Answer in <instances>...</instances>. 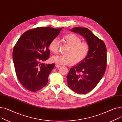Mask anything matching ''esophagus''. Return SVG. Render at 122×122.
I'll return each mask as SVG.
<instances>
[{
    "mask_svg": "<svg viewBox=\"0 0 122 122\" xmlns=\"http://www.w3.org/2000/svg\"><path fill=\"white\" fill-rule=\"evenodd\" d=\"M55 66H56V67H60L61 66L60 65H59V64H56V65H55Z\"/></svg>",
    "mask_w": 122,
    "mask_h": 122,
    "instance_id": "34e87169",
    "label": "esophagus"
}]
</instances>
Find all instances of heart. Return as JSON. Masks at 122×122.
I'll return each mask as SVG.
<instances>
[{
  "mask_svg": "<svg viewBox=\"0 0 122 122\" xmlns=\"http://www.w3.org/2000/svg\"><path fill=\"white\" fill-rule=\"evenodd\" d=\"M62 40L64 44L69 46L66 53V55H56L52 56L51 61L52 62L59 65H72L74 63L81 62L88 56L90 51L89 44L86 42L81 41V38L76 34H67L62 37ZM49 49L53 53L58 52L59 50L58 39H54L50 42Z\"/></svg>",
  "mask_w": 122,
  "mask_h": 122,
  "instance_id": "b5f03b06",
  "label": "heart"
}]
</instances>
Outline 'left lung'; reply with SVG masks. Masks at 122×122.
Returning a JSON list of instances; mask_svg holds the SVG:
<instances>
[{
    "label": "left lung",
    "instance_id": "left-lung-1",
    "mask_svg": "<svg viewBox=\"0 0 122 122\" xmlns=\"http://www.w3.org/2000/svg\"><path fill=\"white\" fill-rule=\"evenodd\" d=\"M70 30L84 37L90 46L88 56L71 68L67 75V85L74 92L86 94L94 89L103 77L106 68V47L87 28L73 27Z\"/></svg>",
    "mask_w": 122,
    "mask_h": 122
}]
</instances>
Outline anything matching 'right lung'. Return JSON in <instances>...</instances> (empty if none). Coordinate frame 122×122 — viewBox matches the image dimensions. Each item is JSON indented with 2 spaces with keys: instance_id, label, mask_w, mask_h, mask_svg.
Returning a JSON list of instances; mask_svg holds the SVG:
<instances>
[{
  "instance_id": "right-lung-1",
  "label": "right lung",
  "mask_w": 122,
  "mask_h": 122,
  "mask_svg": "<svg viewBox=\"0 0 122 122\" xmlns=\"http://www.w3.org/2000/svg\"><path fill=\"white\" fill-rule=\"evenodd\" d=\"M62 28L39 27L27 30L14 46L13 57L16 75L26 90L35 92L47 85L55 64L41 62L49 58V45Z\"/></svg>"
}]
</instances>
